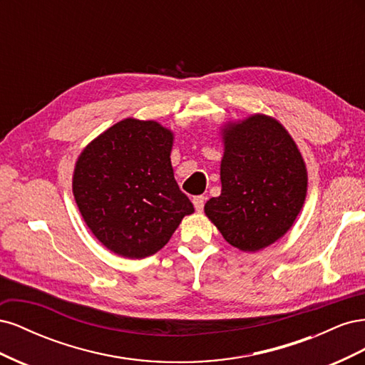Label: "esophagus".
<instances>
[{"label": "esophagus", "mask_w": 365, "mask_h": 365, "mask_svg": "<svg viewBox=\"0 0 365 365\" xmlns=\"http://www.w3.org/2000/svg\"><path fill=\"white\" fill-rule=\"evenodd\" d=\"M204 204H205V197L204 196H195L193 197V205L196 208V212H202L204 210Z\"/></svg>", "instance_id": "esophagus-1"}]
</instances>
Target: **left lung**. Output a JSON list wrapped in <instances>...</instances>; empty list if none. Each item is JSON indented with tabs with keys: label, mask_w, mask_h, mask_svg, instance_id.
Instances as JSON below:
<instances>
[{
	"label": "left lung",
	"mask_w": 365,
	"mask_h": 365,
	"mask_svg": "<svg viewBox=\"0 0 365 365\" xmlns=\"http://www.w3.org/2000/svg\"><path fill=\"white\" fill-rule=\"evenodd\" d=\"M224 157L217 197L204 212L230 245L254 252L283 237L300 215L307 169L279 120L252 114L220 128Z\"/></svg>",
	"instance_id": "obj_1"
}]
</instances>
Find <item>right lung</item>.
<instances>
[{
	"label": "right lung",
	"mask_w": 365,
	"mask_h": 365,
	"mask_svg": "<svg viewBox=\"0 0 365 365\" xmlns=\"http://www.w3.org/2000/svg\"><path fill=\"white\" fill-rule=\"evenodd\" d=\"M173 132L155 120L125 118L77 157L73 195L86 227L105 248L145 259L195 212L175 181Z\"/></svg>",
	"instance_id": "add662e5"
}]
</instances>
